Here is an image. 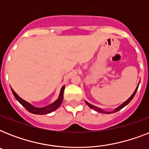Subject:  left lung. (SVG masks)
<instances>
[{"mask_svg":"<svg viewBox=\"0 0 149 149\" xmlns=\"http://www.w3.org/2000/svg\"><path fill=\"white\" fill-rule=\"evenodd\" d=\"M139 84H140V83H139V85H138V86H137L136 89H135V91H134V93H133L132 94V96H131V97H130L128 98V99H127V100H126V101H125V102H124V103H122V104H120V106H118V107H116V108L114 109L113 111H104L103 109L100 108V107H96V106H93V105L91 104H90V103H88V102H87V101H85V102H86V104H87V105H88V107H90V108L93 109V110H94V111H97V112H99V113H115V112H117V111L121 110V109H122L123 107H125L126 106V105H127V104H129L130 102H131V100H132L133 99V97H134V95H135V93H136L137 91H138V88H139Z\"/></svg>","mask_w":149,"mask_h":149,"instance_id":"left-lung-1","label":"left lung"}]
</instances>
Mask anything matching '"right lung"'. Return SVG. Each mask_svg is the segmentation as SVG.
<instances>
[{
  "mask_svg": "<svg viewBox=\"0 0 149 149\" xmlns=\"http://www.w3.org/2000/svg\"><path fill=\"white\" fill-rule=\"evenodd\" d=\"M64 90H65V85L61 88L60 93L58 95V97L57 98L56 101H54L53 103L50 104L48 106L43 107H36L33 106L32 104H31L29 102H27L26 100H24L22 98H21L19 96L17 95V93H15L13 89H11L13 94L15 96V97L16 98L17 101L19 102L20 104H22V106L24 107V108L26 109L27 111H29L30 113H35V114H39V115H42V114H47V113H52V111H56V109H58L59 106L62 104L63 100V93H64Z\"/></svg>",
  "mask_w": 149,
  "mask_h": 149,
  "instance_id": "right-lung-1",
  "label": "right lung"
}]
</instances>
